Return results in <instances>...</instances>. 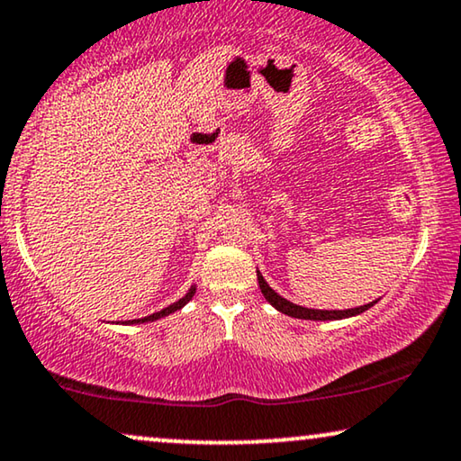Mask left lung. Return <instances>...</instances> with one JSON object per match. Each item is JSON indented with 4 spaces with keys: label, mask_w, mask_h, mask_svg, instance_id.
Segmentation results:
<instances>
[{
    "label": "left lung",
    "mask_w": 461,
    "mask_h": 461,
    "mask_svg": "<svg viewBox=\"0 0 461 461\" xmlns=\"http://www.w3.org/2000/svg\"><path fill=\"white\" fill-rule=\"evenodd\" d=\"M258 283H260V289L264 294V298H267L270 304H273L276 311L287 314V317H295V319H308V321H336V319H346V317H355V314H361L367 311L375 304V302H371V304H365V306H358V308H348V311H314V308H304V306H298V304H292V302L281 298L279 294L275 292V289L268 287V283L264 281V276L258 273Z\"/></svg>",
    "instance_id": "obj_1"
}]
</instances>
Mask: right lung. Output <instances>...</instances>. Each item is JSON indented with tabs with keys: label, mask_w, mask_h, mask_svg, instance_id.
Segmentation results:
<instances>
[{
	"label": "right lung",
	"mask_w": 461,
	"mask_h": 461,
	"mask_svg": "<svg viewBox=\"0 0 461 461\" xmlns=\"http://www.w3.org/2000/svg\"><path fill=\"white\" fill-rule=\"evenodd\" d=\"M194 295V287H191L188 289V294L185 295V298H180L178 302H174L172 306H167V308H163V311H159V312H155V314H150V317H144V319H134V321H130V323H147V321H157V319H161V317H167V314H172V312H176V311H180L182 306L186 304L188 300H191Z\"/></svg>",
	"instance_id": "right-lung-1"
}]
</instances>
